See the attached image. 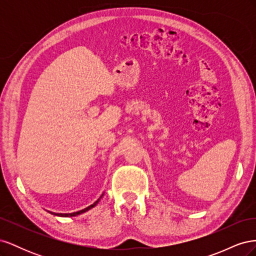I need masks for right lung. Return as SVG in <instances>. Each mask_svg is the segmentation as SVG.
I'll return each mask as SVG.
<instances>
[{"label":"right lung","mask_w":256,"mask_h":256,"mask_svg":"<svg viewBox=\"0 0 256 256\" xmlns=\"http://www.w3.org/2000/svg\"><path fill=\"white\" fill-rule=\"evenodd\" d=\"M100 196V198H102ZM99 202V200H97L96 202L92 204V205H90V206H88V207H86V208H84V209H82V210H80V212H72V214H54L56 216H78V214H83V212H88V209H90V208H92L94 206H96L97 205V203ZM51 214H53V212H51Z\"/></svg>","instance_id":"1"}]
</instances>
